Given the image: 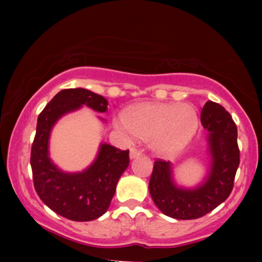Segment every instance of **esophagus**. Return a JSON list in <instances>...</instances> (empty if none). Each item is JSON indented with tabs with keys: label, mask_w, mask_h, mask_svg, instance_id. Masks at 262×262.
<instances>
[{
	"label": "esophagus",
	"mask_w": 262,
	"mask_h": 262,
	"mask_svg": "<svg viewBox=\"0 0 262 262\" xmlns=\"http://www.w3.org/2000/svg\"><path fill=\"white\" fill-rule=\"evenodd\" d=\"M141 155H142V151L137 148H132L130 150V157H131V159H136V157H138Z\"/></svg>",
	"instance_id": "esophagus-1"
}]
</instances>
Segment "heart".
Segmentation results:
<instances>
[{
  "instance_id": "heart-1",
  "label": "heart",
  "mask_w": 262,
  "mask_h": 262,
  "mask_svg": "<svg viewBox=\"0 0 262 262\" xmlns=\"http://www.w3.org/2000/svg\"><path fill=\"white\" fill-rule=\"evenodd\" d=\"M120 128L141 139L161 155H173L191 141L198 127V114L188 103L149 102L131 107Z\"/></svg>"
}]
</instances>
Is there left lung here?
Here are the masks:
<instances>
[{
	"label": "left lung",
	"mask_w": 262,
	"mask_h": 262,
	"mask_svg": "<svg viewBox=\"0 0 262 262\" xmlns=\"http://www.w3.org/2000/svg\"><path fill=\"white\" fill-rule=\"evenodd\" d=\"M209 131L212 168L205 184L195 189L178 188L173 184L169 162L156 160L149 181L150 195L164 214L177 220L205 216L230 195L239 164L237 127L220 103L207 101L200 114Z\"/></svg>",
	"instance_id": "1"
}]
</instances>
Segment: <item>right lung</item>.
I'll return each instance as SVG.
<instances>
[{
	"label": "right lung",
	"mask_w": 262,
	"mask_h": 262,
	"mask_svg": "<svg viewBox=\"0 0 262 262\" xmlns=\"http://www.w3.org/2000/svg\"><path fill=\"white\" fill-rule=\"evenodd\" d=\"M82 105L106 112L107 100L87 89L70 88L60 91L45 106L38 117L31 167L35 192L42 203L68 220L88 222L102 216L108 209L130 157L128 150L101 144L95 162L77 174L63 173L50 161L48 144L53 124Z\"/></svg>",
	"instance_id": "right-lung-1"
}]
</instances>
